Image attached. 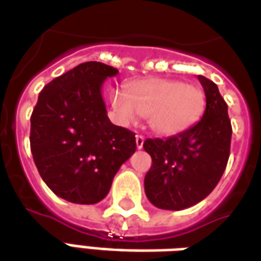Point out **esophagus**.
I'll return each mask as SVG.
<instances>
[{"label": "esophagus", "mask_w": 261, "mask_h": 261, "mask_svg": "<svg viewBox=\"0 0 261 261\" xmlns=\"http://www.w3.org/2000/svg\"><path fill=\"white\" fill-rule=\"evenodd\" d=\"M144 141H145V137L144 136H137L136 137V144L138 149H141L144 147Z\"/></svg>", "instance_id": "34e87169"}]
</instances>
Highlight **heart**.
Returning a JSON list of instances; mask_svg holds the SVG:
<instances>
[{"label": "heart", "instance_id": "1", "mask_svg": "<svg viewBox=\"0 0 261 261\" xmlns=\"http://www.w3.org/2000/svg\"><path fill=\"white\" fill-rule=\"evenodd\" d=\"M112 105L125 123H133L138 113L148 117L151 130L172 136L196 123L205 105V96L196 85L179 81L145 80L130 84L125 95L113 93Z\"/></svg>", "mask_w": 261, "mask_h": 261}]
</instances>
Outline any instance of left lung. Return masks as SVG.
<instances>
[{"mask_svg":"<svg viewBox=\"0 0 261 261\" xmlns=\"http://www.w3.org/2000/svg\"><path fill=\"white\" fill-rule=\"evenodd\" d=\"M198 81L207 100L201 120L180 134L144 142L152 158L144 180L145 194L161 210L179 211L204 200L228 164L232 137L228 105L213 81L202 75Z\"/></svg>","mask_w":261,"mask_h":261,"instance_id":"obj_1","label":"left lung"}]
</instances>
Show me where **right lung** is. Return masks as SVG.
<instances>
[{"instance_id":"obj_1","label":"right lung","mask_w":261,"mask_h":261,"mask_svg":"<svg viewBox=\"0 0 261 261\" xmlns=\"http://www.w3.org/2000/svg\"><path fill=\"white\" fill-rule=\"evenodd\" d=\"M119 71L89 61L43 88L31 117V151L50 190L75 204L108 196L120 166L136 152V134L108 117L102 86Z\"/></svg>"}]
</instances>
